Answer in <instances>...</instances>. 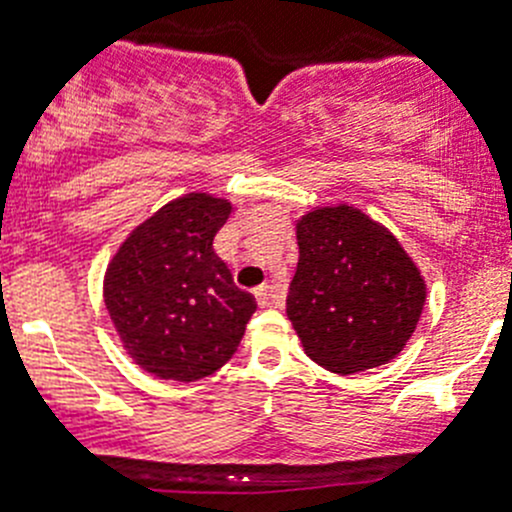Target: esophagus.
<instances>
[{
    "label": "esophagus",
    "instance_id": "esophagus-1",
    "mask_svg": "<svg viewBox=\"0 0 512 512\" xmlns=\"http://www.w3.org/2000/svg\"><path fill=\"white\" fill-rule=\"evenodd\" d=\"M255 298H257V303H260V308H270L272 305L270 285H260V288H255Z\"/></svg>",
    "mask_w": 512,
    "mask_h": 512
}]
</instances>
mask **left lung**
Masks as SVG:
<instances>
[{"label": "left lung", "instance_id": "1", "mask_svg": "<svg viewBox=\"0 0 512 512\" xmlns=\"http://www.w3.org/2000/svg\"><path fill=\"white\" fill-rule=\"evenodd\" d=\"M288 318L305 353L333 374L386 364L407 346L427 285L394 234L338 204L298 219Z\"/></svg>", "mask_w": 512, "mask_h": 512}]
</instances>
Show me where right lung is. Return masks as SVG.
<instances>
[{"label": "right lung", "instance_id": "right-lung-1", "mask_svg": "<svg viewBox=\"0 0 512 512\" xmlns=\"http://www.w3.org/2000/svg\"><path fill=\"white\" fill-rule=\"evenodd\" d=\"M229 212L227 199L184 194L138 224L105 270V308L148 374L204 379L240 346L257 303L214 252Z\"/></svg>", "mask_w": 512, "mask_h": 512}]
</instances>
